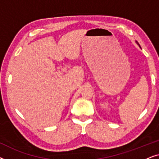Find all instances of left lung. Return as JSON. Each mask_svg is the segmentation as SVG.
Instances as JSON below:
<instances>
[{"label": "left lung", "instance_id": "left-lung-1", "mask_svg": "<svg viewBox=\"0 0 159 159\" xmlns=\"http://www.w3.org/2000/svg\"><path fill=\"white\" fill-rule=\"evenodd\" d=\"M135 42H136V43H137V44H138V45H139V47H140V45H139V43H138V42H137V41H135Z\"/></svg>", "mask_w": 159, "mask_h": 159}]
</instances>
